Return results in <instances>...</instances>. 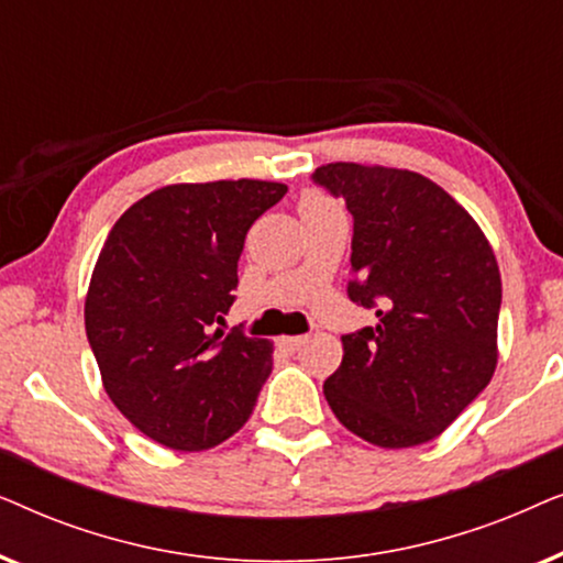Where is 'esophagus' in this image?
<instances>
[{
    "label": "esophagus",
    "instance_id": "1",
    "mask_svg": "<svg viewBox=\"0 0 563 563\" xmlns=\"http://www.w3.org/2000/svg\"><path fill=\"white\" fill-rule=\"evenodd\" d=\"M305 341H307L305 335H282V338H279V349L295 353V351L302 349Z\"/></svg>",
    "mask_w": 563,
    "mask_h": 563
}]
</instances>
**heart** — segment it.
<instances>
[{
	"mask_svg": "<svg viewBox=\"0 0 563 563\" xmlns=\"http://www.w3.org/2000/svg\"><path fill=\"white\" fill-rule=\"evenodd\" d=\"M325 207H333V202L325 195H320V191H307L302 197V202H299V212H314V210H325Z\"/></svg>",
	"mask_w": 563,
	"mask_h": 563,
	"instance_id": "heart-1",
	"label": "heart"
}]
</instances>
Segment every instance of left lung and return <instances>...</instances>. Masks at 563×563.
I'll list each match as a JSON object with an SVG mask.
<instances>
[{"mask_svg":"<svg viewBox=\"0 0 563 563\" xmlns=\"http://www.w3.org/2000/svg\"><path fill=\"white\" fill-rule=\"evenodd\" d=\"M312 179L353 214L349 297L376 310V325L341 338V366L322 384L330 410L379 449L433 441L497 368L495 251L422 174L335 161Z\"/></svg>","mask_w":563,"mask_h":563,"instance_id":"obj_1","label":"left lung"}]
</instances>
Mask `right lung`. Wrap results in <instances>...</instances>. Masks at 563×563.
<instances>
[{"instance_id": "right-lung-1", "label": "right lung", "mask_w": 563, "mask_h": 563, "mask_svg": "<svg viewBox=\"0 0 563 563\" xmlns=\"http://www.w3.org/2000/svg\"><path fill=\"white\" fill-rule=\"evenodd\" d=\"M287 184H168L122 212L91 272L84 325L104 391L151 441L207 451L251 418L274 343L218 328L253 222Z\"/></svg>"}]
</instances>
